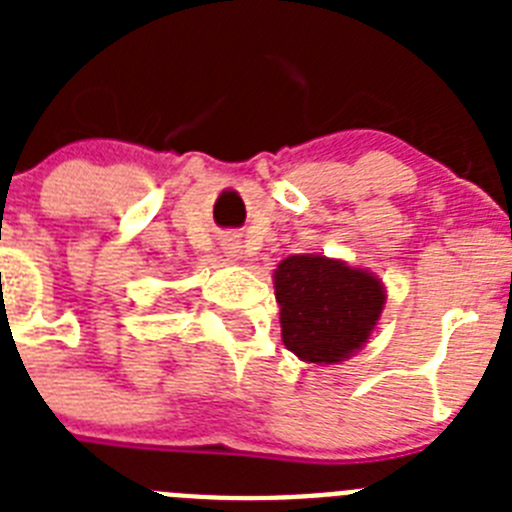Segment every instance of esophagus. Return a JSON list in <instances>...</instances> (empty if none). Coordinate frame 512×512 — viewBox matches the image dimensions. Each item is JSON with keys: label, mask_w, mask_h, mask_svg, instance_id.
<instances>
[{"label": "esophagus", "mask_w": 512, "mask_h": 512, "mask_svg": "<svg viewBox=\"0 0 512 512\" xmlns=\"http://www.w3.org/2000/svg\"><path fill=\"white\" fill-rule=\"evenodd\" d=\"M223 253L228 259H238V256H241V241H238V235H225Z\"/></svg>", "instance_id": "34e87169"}]
</instances>
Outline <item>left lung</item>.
<instances>
[{"mask_svg": "<svg viewBox=\"0 0 512 512\" xmlns=\"http://www.w3.org/2000/svg\"><path fill=\"white\" fill-rule=\"evenodd\" d=\"M282 341L307 364L354 356L384 310V284L372 271L320 253L287 256L274 271Z\"/></svg>", "mask_w": 512, "mask_h": 512, "instance_id": "obj_1", "label": "left lung"}]
</instances>
